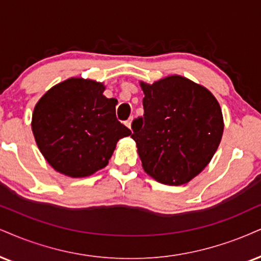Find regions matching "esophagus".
<instances>
[{"instance_id":"obj_1","label":"esophagus","mask_w":261,"mask_h":261,"mask_svg":"<svg viewBox=\"0 0 261 261\" xmlns=\"http://www.w3.org/2000/svg\"><path fill=\"white\" fill-rule=\"evenodd\" d=\"M132 121H133V117H130V118H129V120H127V121H125V122H124V124H125V125H127V127H128V128H129V129H130V130H132Z\"/></svg>"}]
</instances>
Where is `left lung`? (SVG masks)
<instances>
[{
	"label": "left lung",
	"instance_id": "1",
	"mask_svg": "<svg viewBox=\"0 0 261 261\" xmlns=\"http://www.w3.org/2000/svg\"><path fill=\"white\" fill-rule=\"evenodd\" d=\"M144 116L132 123L143 168L157 181L185 184L211 162L223 137L219 102L181 76L141 82Z\"/></svg>",
	"mask_w": 261,
	"mask_h": 261
}]
</instances>
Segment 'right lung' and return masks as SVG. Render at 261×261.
Wrapping results in <instances>:
<instances>
[{
    "label": "right lung",
    "mask_w": 261,
    "mask_h": 261,
    "mask_svg": "<svg viewBox=\"0 0 261 261\" xmlns=\"http://www.w3.org/2000/svg\"><path fill=\"white\" fill-rule=\"evenodd\" d=\"M102 83L70 79L50 88L35 106L32 133L47 162L80 178L104 168L116 144L132 132L116 118L114 98Z\"/></svg>",
    "instance_id": "1"
}]
</instances>
